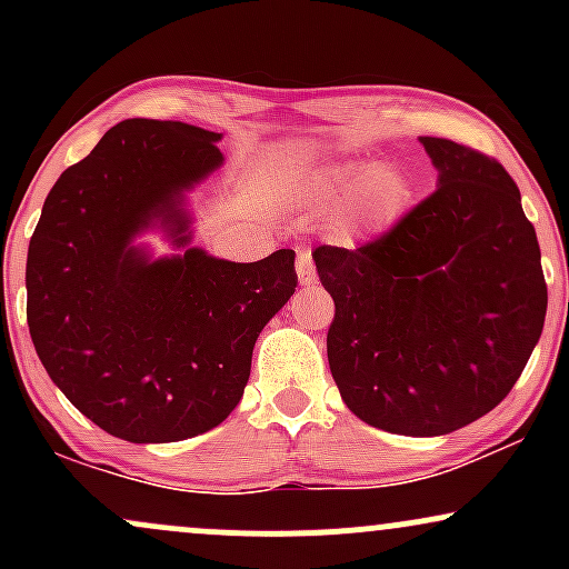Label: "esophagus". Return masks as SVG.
<instances>
[{
  "instance_id": "obj_1",
  "label": "esophagus",
  "mask_w": 569,
  "mask_h": 569,
  "mask_svg": "<svg viewBox=\"0 0 569 569\" xmlns=\"http://www.w3.org/2000/svg\"><path fill=\"white\" fill-rule=\"evenodd\" d=\"M297 276L302 286L316 283V264H312L310 248H299L297 251Z\"/></svg>"
}]
</instances>
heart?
I'll return each mask as SVG.
<instances>
[{"label": "heart", "mask_w": 569, "mask_h": 569, "mask_svg": "<svg viewBox=\"0 0 569 569\" xmlns=\"http://www.w3.org/2000/svg\"><path fill=\"white\" fill-rule=\"evenodd\" d=\"M321 202L342 211L345 230L352 238H377L396 224L407 206V181L371 162L329 168L321 181Z\"/></svg>", "instance_id": "obj_1"}]
</instances>
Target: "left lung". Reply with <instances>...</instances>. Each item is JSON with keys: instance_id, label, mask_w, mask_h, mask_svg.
<instances>
[{"instance_id": "8db88e82", "label": "left lung", "mask_w": 569, "mask_h": 569, "mask_svg": "<svg viewBox=\"0 0 569 569\" xmlns=\"http://www.w3.org/2000/svg\"><path fill=\"white\" fill-rule=\"evenodd\" d=\"M436 192L361 248L318 246L335 299L329 369L348 409L398 436H443L511 393L546 321L535 227L498 160L420 136Z\"/></svg>"}]
</instances>
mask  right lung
Instances as JSON below:
<instances>
[{
  "label": "right lung",
  "mask_w": 569,
  "mask_h": 569,
  "mask_svg": "<svg viewBox=\"0 0 569 569\" xmlns=\"http://www.w3.org/2000/svg\"><path fill=\"white\" fill-rule=\"evenodd\" d=\"M221 133L122 120L50 189L26 259V318L61 393L107 433L184 441L238 407L257 337L297 289L293 251L240 264L192 246L187 192ZM160 229L179 254L134 240Z\"/></svg>",
  "instance_id": "1"
}]
</instances>
